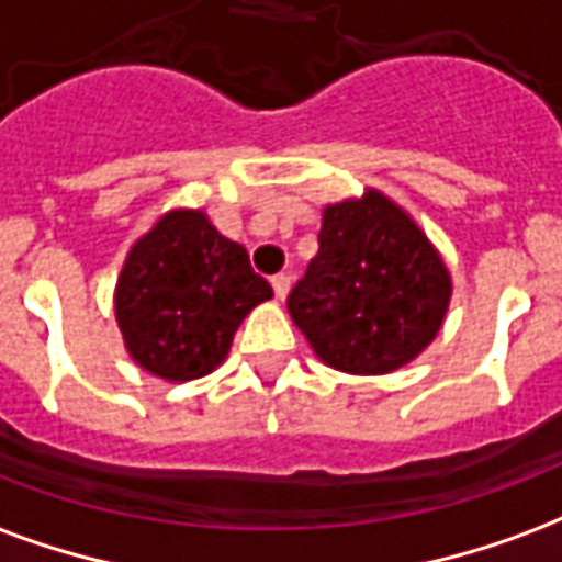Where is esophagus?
<instances>
[{"instance_id":"34e87169","label":"esophagus","mask_w":562,"mask_h":562,"mask_svg":"<svg viewBox=\"0 0 562 562\" xmlns=\"http://www.w3.org/2000/svg\"><path fill=\"white\" fill-rule=\"evenodd\" d=\"M272 290H276V296L278 299H286V293H290V276H276L272 278Z\"/></svg>"}]
</instances>
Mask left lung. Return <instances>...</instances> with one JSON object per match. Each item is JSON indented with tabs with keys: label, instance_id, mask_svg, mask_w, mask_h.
Returning a JSON list of instances; mask_svg holds the SVG:
<instances>
[{
	"label": "left lung",
	"instance_id": "1",
	"mask_svg": "<svg viewBox=\"0 0 562 562\" xmlns=\"http://www.w3.org/2000/svg\"><path fill=\"white\" fill-rule=\"evenodd\" d=\"M321 251L286 296L314 353L347 374H389L440 331L449 269L416 221L380 191L323 209Z\"/></svg>",
	"mask_w": 562,
	"mask_h": 562
}]
</instances>
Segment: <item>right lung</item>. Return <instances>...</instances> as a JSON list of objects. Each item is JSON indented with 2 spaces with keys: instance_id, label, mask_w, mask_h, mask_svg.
<instances>
[{
  "instance_id": "1",
  "label": "right lung",
  "mask_w": 562,
  "mask_h": 562,
  "mask_svg": "<svg viewBox=\"0 0 562 562\" xmlns=\"http://www.w3.org/2000/svg\"><path fill=\"white\" fill-rule=\"evenodd\" d=\"M272 286L248 251L221 236L203 212H167L134 241L116 284V323L131 359L186 383L224 362L233 335Z\"/></svg>"
}]
</instances>
